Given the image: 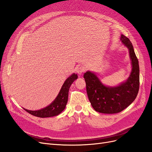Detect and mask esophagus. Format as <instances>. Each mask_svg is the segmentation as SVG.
Here are the masks:
<instances>
[{"instance_id":"1","label":"esophagus","mask_w":152,"mask_h":152,"mask_svg":"<svg viewBox=\"0 0 152 152\" xmlns=\"http://www.w3.org/2000/svg\"><path fill=\"white\" fill-rule=\"evenodd\" d=\"M85 71V68L82 66H79L76 68V72L79 75H81Z\"/></svg>"}]
</instances>
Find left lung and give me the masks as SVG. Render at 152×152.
Segmentation results:
<instances>
[{
	"label": "left lung",
	"instance_id": "obj_1",
	"mask_svg": "<svg viewBox=\"0 0 152 152\" xmlns=\"http://www.w3.org/2000/svg\"><path fill=\"white\" fill-rule=\"evenodd\" d=\"M121 40L128 48L132 71L127 80L116 87L103 85L94 73L87 71L84 75L86 91L93 108L102 113H117L129 107L136 99L140 87L138 59L130 40L121 35Z\"/></svg>",
	"mask_w": 152,
	"mask_h": 152
}]
</instances>
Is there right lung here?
I'll return each instance as SVG.
<instances>
[{"instance_id": "obj_1", "label": "right lung", "mask_w": 152, "mask_h": 152, "mask_svg": "<svg viewBox=\"0 0 152 152\" xmlns=\"http://www.w3.org/2000/svg\"><path fill=\"white\" fill-rule=\"evenodd\" d=\"M77 75L75 73H73L71 76L69 77L64 82L56 99L48 107L39 110H36V111H32V110H28L25 108H24V110L32 115L40 118L58 115L65 110L68 102L69 89L73 82L77 79Z\"/></svg>"}]
</instances>
